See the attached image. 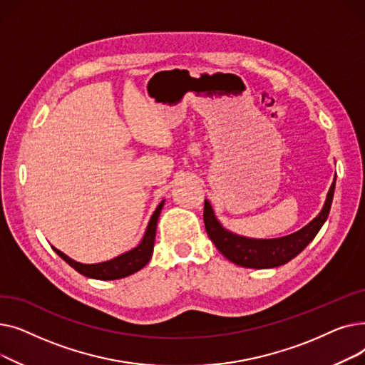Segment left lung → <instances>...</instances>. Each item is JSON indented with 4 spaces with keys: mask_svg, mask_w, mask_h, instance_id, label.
<instances>
[{
    "mask_svg": "<svg viewBox=\"0 0 365 365\" xmlns=\"http://www.w3.org/2000/svg\"><path fill=\"white\" fill-rule=\"evenodd\" d=\"M334 187L336 180L329 190L327 201H325L321 213L309 225H306L300 231L289 237L277 240H250L234 235L220 226L208 201H204L205 231L210 240L217 247V250L235 264L242 267H253V269H266V267L281 266L296 257L315 238L321 226L329 217Z\"/></svg>",
    "mask_w": 365,
    "mask_h": 365,
    "instance_id": "left-lung-1",
    "label": "left lung"
}]
</instances>
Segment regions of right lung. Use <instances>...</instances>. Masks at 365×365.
<instances>
[{
  "instance_id": "add662e5",
  "label": "right lung",
  "mask_w": 365,
  "mask_h": 365,
  "mask_svg": "<svg viewBox=\"0 0 365 365\" xmlns=\"http://www.w3.org/2000/svg\"><path fill=\"white\" fill-rule=\"evenodd\" d=\"M163 204H164V201H161V204L157 207L155 212H153L142 242L136 248H133L131 252L124 253L112 260H108L103 263H96V264H83V263H78V262L69 259L66 255H63L62 252H59L54 247H53V250L59 255L69 266H72L76 272H80L84 277L102 279V281L125 278L134 272L140 271L142 267L146 266L148 262L150 260V256L153 252V241H155L157 222H158V216L161 213Z\"/></svg>"
}]
</instances>
